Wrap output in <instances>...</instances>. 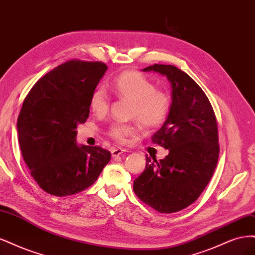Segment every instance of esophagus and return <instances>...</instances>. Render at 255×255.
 <instances>
[{
	"label": "esophagus",
	"mask_w": 255,
	"mask_h": 255,
	"mask_svg": "<svg viewBox=\"0 0 255 255\" xmlns=\"http://www.w3.org/2000/svg\"><path fill=\"white\" fill-rule=\"evenodd\" d=\"M124 149H122V148H112L111 149V154H112V157L113 158H117V157H119V155H121L122 153H124Z\"/></svg>",
	"instance_id": "1"
}]
</instances>
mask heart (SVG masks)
Returning a JSON list of instances; mask_svg holds the SVG:
<instances>
[{
  "mask_svg": "<svg viewBox=\"0 0 255 255\" xmlns=\"http://www.w3.org/2000/svg\"><path fill=\"white\" fill-rule=\"evenodd\" d=\"M111 89L117 96L132 103L130 118L135 119L144 128H157L167 120L171 110L170 95L158 90L153 81L144 74L133 70L124 71L113 79ZM89 106L97 117L108 112L110 97L103 87L93 90ZM137 132L138 127L131 123H113L108 129V134L120 143L126 142L128 137Z\"/></svg>",
  "mask_w": 255,
  "mask_h": 255,
  "instance_id": "obj_1",
  "label": "heart"
}]
</instances>
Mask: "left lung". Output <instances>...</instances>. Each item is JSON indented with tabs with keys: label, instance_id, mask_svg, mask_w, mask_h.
<instances>
[{
	"label": "left lung",
	"instance_id": "left-lung-1",
	"mask_svg": "<svg viewBox=\"0 0 255 255\" xmlns=\"http://www.w3.org/2000/svg\"><path fill=\"white\" fill-rule=\"evenodd\" d=\"M143 71L158 72L171 84L170 113L151 136L168 154L159 161L146 157L133 191L144 203L168 214L198 199L214 174L219 155L217 122L208 96L185 72L169 64H153Z\"/></svg>",
	"mask_w": 255,
	"mask_h": 255
}]
</instances>
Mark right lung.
<instances>
[{
  "label": "right lung",
  "mask_w": 255,
  "mask_h": 255,
  "mask_svg": "<svg viewBox=\"0 0 255 255\" xmlns=\"http://www.w3.org/2000/svg\"><path fill=\"white\" fill-rule=\"evenodd\" d=\"M107 69L101 61L69 60L41 77L23 102L17 124L21 152L47 194L87 190L111 159L100 146L76 143V127L89 118L90 96Z\"/></svg>",
  "instance_id": "right-lung-1"
}]
</instances>
